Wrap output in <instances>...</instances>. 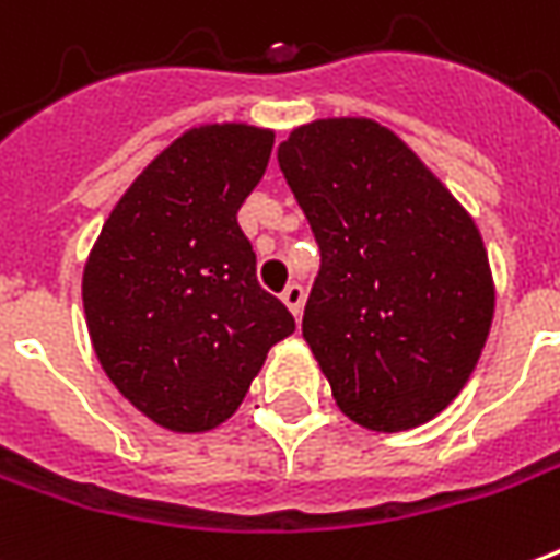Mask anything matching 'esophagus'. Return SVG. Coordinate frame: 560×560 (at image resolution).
<instances>
[{
    "label": "esophagus",
    "instance_id": "obj_1",
    "mask_svg": "<svg viewBox=\"0 0 560 560\" xmlns=\"http://www.w3.org/2000/svg\"><path fill=\"white\" fill-rule=\"evenodd\" d=\"M281 300H284V306L291 308L293 312V318L303 312V300H306V291H303V284L300 281H291L284 291H281Z\"/></svg>",
    "mask_w": 560,
    "mask_h": 560
}]
</instances>
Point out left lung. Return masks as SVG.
Segmentation results:
<instances>
[{"label":"left lung","mask_w":560,"mask_h":560,"mask_svg":"<svg viewBox=\"0 0 560 560\" xmlns=\"http://www.w3.org/2000/svg\"><path fill=\"white\" fill-rule=\"evenodd\" d=\"M279 166L318 242L303 336L336 406L378 433L440 416L467 385L494 318L472 218L366 117L293 130Z\"/></svg>","instance_id":"8db88e82"}]
</instances>
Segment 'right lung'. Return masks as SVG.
Masks as SVG:
<instances>
[{
    "label": "right lung",
    "instance_id": "add662e5",
    "mask_svg": "<svg viewBox=\"0 0 560 560\" xmlns=\"http://www.w3.org/2000/svg\"><path fill=\"white\" fill-rule=\"evenodd\" d=\"M272 132L187 130L132 182L84 267V315L105 375L178 433L240 409L293 315L260 288L242 202L267 172Z\"/></svg>",
    "mask_w": 560,
    "mask_h": 560
}]
</instances>
